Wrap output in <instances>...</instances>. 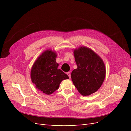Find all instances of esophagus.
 <instances>
[{
	"label": "esophagus",
	"mask_w": 131,
	"mask_h": 131,
	"mask_svg": "<svg viewBox=\"0 0 131 131\" xmlns=\"http://www.w3.org/2000/svg\"><path fill=\"white\" fill-rule=\"evenodd\" d=\"M67 75H68V77H69V78H71V74H70V72H68L67 73Z\"/></svg>",
	"instance_id": "34e87169"
}]
</instances>
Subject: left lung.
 I'll return each mask as SVG.
<instances>
[{
    "instance_id": "left-lung-1",
    "label": "left lung",
    "mask_w": 131,
    "mask_h": 131,
    "mask_svg": "<svg viewBox=\"0 0 131 131\" xmlns=\"http://www.w3.org/2000/svg\"><path fill=\"white\" fill-rule=\"evenodd\" d=\"M74 55L78 68L71 74L72 81L81 94L89 96L97 91L104 80V63L93 50L85 46L75 49Z\"/></svg>"
}]
</instances>
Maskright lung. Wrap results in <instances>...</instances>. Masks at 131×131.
Masks as SVG:
<instances>
[{
  "label": "right lung",
  "mask_w": 131,
  "mask_h": 131,
  "mask_svg": "<svg viewBox=\"0 0 131 131\" xmlns=\"http://www.w3.org/2000/svg\"><path fill=\"white\" fill-rule=\"evenodd\" d=\"M56 53L47 50L39 56L31 69L30 77L37 89L43 93L51 94L57 90L62 80L69 77L57 68Z\"/></svg>",
  "instance_id": "1"
}]
</instances>
